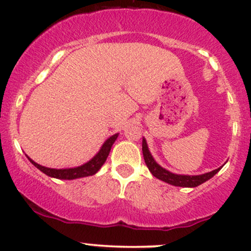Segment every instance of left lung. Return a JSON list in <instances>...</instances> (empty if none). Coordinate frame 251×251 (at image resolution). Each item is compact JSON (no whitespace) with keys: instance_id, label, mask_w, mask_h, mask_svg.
Here are the masks:
<instances>
[{"instance_id":"left-lung-1","label":"left lung","mask_w":251,"mask_h":251,"mask_svg":"<svg viewBox=\"0 0 251 251\" xmlns=\"http://www.w3.org/2000/svg\"><path fill=\"white\" fill-rule=\"evenodd\" d=\"M143 155L144 159H145L146 165L151 174L154 176L158 179L166 181V183L171 184V185L175 186H184V188H195V186L201 185V183L206 181L210 178H212L214 176L220 171L221 168L214 170V171L208 172V174L200 175V176H181V175H175L169 172L168 170L163 169L162 166L158 165L157 163L154 162L153 157H152L151 153H150L148 149V144H146L145 139H143Z\"/></svg>"}]
</instances>
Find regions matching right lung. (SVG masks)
Listing matches in <instances>:
<instances>
[{"label": "right lung", "instance_id": "obj_1", "mask_svg": "<svg viewBox=\"0 0 251 251\" xmlns=\"http://www.w3.org/2000/svg\"><path fill=\"white\" fill-rule=\"evenodd\" d=\"M118 138V133L109 137L107 140H106L105 144L102 145L101 150L98 152V154L94 158H92L88 163L83 164L81 166H77V168L74 169H50V168H45V166L39 165V164L31 160L30 158L28 159L30 160V163L33 164L35 168H37L40 171H42L43 174L50 176V177H54L57 178V179H75V178H81V177H87V176H93L94 174H97L99 171V169L101 168L102 164L106 162L107 159V155L111 151L112 145L113 143L116 142V139Z\"/></svg>", "mask_w": 251, "mask_h": 251}]
</instances>
